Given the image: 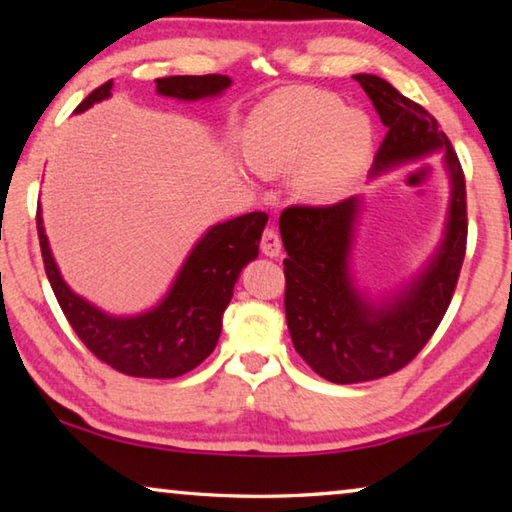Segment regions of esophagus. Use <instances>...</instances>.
I'll return each instance as SVG.
<instances>
[{
    "mask_svg": "<svg viewBox=\"0 0 512 512\" xmlns=\"http://www.w3.org/2000/svg\"><path fill=\"white\" fill-rule=\"evenodd\" d=\"M262 253L266 257H280L282 253V239L277 235V230L266 228L262 235Z\"/></svg>",
    "mask_w": 512,
    "mask_h": 512,
    "instance_id": "obj_1",
    "label": "esophagus"
}]
</instances>
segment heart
<instances>
[{
	"label": "heart",
	"mask_w": 512,
	"mask_h": 512,
	"mask_svg": "<svg viewBox=\"0 0 512 512\" xmlns=\"http://www.w3.org/2000/svg\"><path fill=\"white\" fill-rule=\"evenodd\" d=\"M370 149V119L323 90L277 92L246 126L248 162L264 173L293 171V189L311 203L339 201Z\"/></svg>",
	"instance_id": "1"
}]
</instances>
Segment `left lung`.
<instances>
[{
    "label": "left lung",
    "instance_id": "obj_1",
    "mask_svg": "<svg viewBox=\"0 0 512 512\" xmlns=\"http://www.w3.org/2000/svg\"><path fill=\"white\" fill-rule=\"evenodd\" d=\"M388 133L370 176L443 153L449 207L443 241L404 287L372 298L357 287L352 248L363 207L361 196L336 205H293L280 216L287 259L284 311L293 348L311 370L334 384L393 375L436 332L452 302L467 244L465 176L452 142L438 121L375 74H354Z\"/></svg>",
    "mask_w": 512,
    "mask_h": 512
}]
</instances>
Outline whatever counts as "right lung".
Returning <instances> with one entry per match:
<instances>
[{
    "label": "right lung",
    "mask_w": 512,
    "mask_h": 512,
    "mask_svg": "<svg viewBox=\"0 0 512 512\" xmlns=\"http://www.w3.org/2000/svg\"><path fill=\"white\" fill-rule=\"evenodd\" d=\"M232 85L230 76H167L155 79L162 97L201 101L219 97ZM112 81L99 85L76 115L108 99ZM266 212H250L212 225L189 250L169 291L158 305L133 316H115L69 289L49 248L38 205V239L51 289L65 318L94 357L131 377L173 379L194 370L216 348L223 311L230 305L241 268L259 255Z\"/></svg>",
    "instance_id": "add662e5"
}]
</instances>
